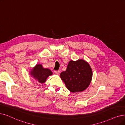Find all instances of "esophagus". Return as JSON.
Segmentation results:
<instances>
[{
  "label": "esophagus",
  "instance_id": "34e87169",
  "mask_svg": "<svg viewBox=\"0 0 125 125\" xmlns=\"http://www.w3.org/2000/svg\"><path fill=\"white\" fill-rule=\"evenodd\" d=\"M54 72H55V74H59L60 73L59 71H55Z\"/></svg>",
  "mask_w": 125,
  "mask_h": 125
}]
</instances>
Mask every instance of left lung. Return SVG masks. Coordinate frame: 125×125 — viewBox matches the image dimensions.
I'll use <instances>...</instances> for the list:
<instances>
[{
    "instance_id": "8db88e82",
    "label": "left lung",
    "mask_w": 125,
    "mask_h": 125,
    "mask_svg": "<svg viewBox=\"0 0 125 125\" xmlns=\"http://www.w3.org/2000/svg\"><path fill=\"white\" fill-rule=\"evenodd\" d=\"M61 77L70 91L81 92L86 89L90 83L92 71L89 63L83 60L71 61L66 71L61 73Z\"/></svg>"
}]
</instances>
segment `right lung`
Listing matches in <instances>:
<instances>
[{
	"label": "right lung",
	"instance_id": "add662e5",
	"mask_svg": "<svg viewBox=\"0 0 125 125\" xmlns=\"http://www.w3.org/2000/svg\"><path fill=\"white\" fill-rule=\"evenodd\" d=\"M31 74L37 82L43 83L50 75H51L52 72L50 70L43 68L42 64H37L31 71Z\"/></svg>",
	"mask_w": 125,
	"mask_h": 125
}]
</instances>
